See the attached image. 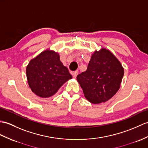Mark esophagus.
<instances>
[{
    "label": "esophagus",
    "mask_w": 148,
    "mask_h": 148,
    "mask_svg": "<svg viewBox=\"0 0 148 148\" xmlns=\"http://www.w3.org/2000/svg\"><path fill=\"white\" fill-rule=\"evenodd\" d=\"M72 74H73V77L75 78V77H76L77 75V72H73V73H72Z\"/></svg>",
    "instance_id": "1"
}]
</instances>
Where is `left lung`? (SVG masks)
Masks as SVG:
<instances>
[{"label":"left lung","mask_w":148,"mask_h":148,"mask_svg":"<svg viewBox=\"0 0 148 148\" xmlns=\"http://www.w3.org/2000/svg\"><path fill=\"white\" fill-rule=\"evenodd\" d=\"M124 69L121 63L109 50H95L87 70L77 75L85 98L92 104L106 102L121 87Z\"/></svg>","instance_id":"left-lung-1"}]
</instances>
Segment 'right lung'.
<instances>
[{"instance_id": "obj_1", "label": "right lung", "mask_w": 148, "mask_h": 148, "mask_svg": "<svg viewBox=\"0 0 148 148\" xmlns=\"http://www.w3.org/2000/svg\"><path fill=\"white\" fill-rule=\"evenodd\" d=\"M26 73L31 90L43 98L52 97L65 82L73 78L60 61L59 53L50 49L32 58Z\"/></svg>"}]
</instances>
